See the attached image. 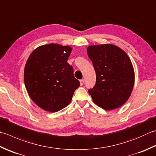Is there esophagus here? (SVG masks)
I'll return each instance as SVG.
<instances>
[{"instance_id": "1", "label": "esophagus", "mask_w": 156, "mask_h": 156, "mask_svg": "<svg viewBox=\"0 0 156 156\" xmlns=\"http://www.w3.org/2000/svg\"><path fill=\"white\" fill-rule=\"evenodd\" d=\"M80 85H81V86H82V85H83V84H84V80H82H82H80Z\"/></svg>"}]
</instances>
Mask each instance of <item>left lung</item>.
<instances>
[{"label":"left lung","instance_id":"obj_1","mask_svg":"<svg viewBox=\"0 0 156 156\" xmlns=\"http://www.w3.org/2000/svg\"><path fill=\"white\" fill-rule=\"evenodd\" d=\"M87 54L96 72V84L88 90L94 103L106 110L120 108L129 99L134 86L130 58L110 44L89 46Z\"/></svg>","mask_w":156,"mask_h":156}]
</instances>
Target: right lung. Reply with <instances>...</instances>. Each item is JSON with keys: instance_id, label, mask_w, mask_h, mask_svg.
Segmentation results:
<instances>
[{"instance_id": "add662e5", "label": "right lung", "mask_w": 156, "mask_h": 156, "mask_svg": "<svg viewBox=\"0 0 156 156\" xmlns=\"http://www.w3.org/2000/svg\"><path fill=\"white\" fill-rule=\"evenodd\" d=\"M72 48L49 44L30 55L24 69V82L30 98L44 110L56 112L68 105L80 82L67 62Z\"/></svg>"}]
</instances>
